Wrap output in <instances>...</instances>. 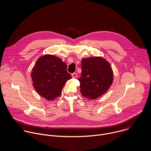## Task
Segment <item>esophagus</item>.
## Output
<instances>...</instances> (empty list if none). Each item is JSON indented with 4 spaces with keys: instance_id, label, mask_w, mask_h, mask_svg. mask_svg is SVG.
Masks as SVG:
<instances>
[{
    "instance_id": "esophagus-1",
    "label": "esophagus",
    "mask_w": 151,
    "mask_h": 151,
    "mask_svg": "<svg viewBox=\"0 0 151 151\" xmlns=\"http://www.w3.org/2000/svg\"><path fill=\"white\" fill-rule=\"evenodd\" d=\"M71 77H72L73 78H76V77H77V74L76 73H73V74H71Z\"/></svg>"
}]
</instances>
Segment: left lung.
<instances>
[{
  "label": "left lung",
  "mask_w": 151,
  "mask_h": 151,
  "mask_svg": "<svg viewBox=\"0 0 151 151\" xmlns=\"http://www.w3.org/2000/svg\"><path fill=\"white\" fill-rule=\"evenodd\" d=\"M80 92L83 96L94 100L101 96L113 81L110 64L101 57L84 58L81 61Z\"/></svg>",
  "instance_id": "left-lung-1"
}]
</instances>
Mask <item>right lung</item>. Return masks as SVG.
Segmentation results:
<instances>
[{"mask_svg":"<svg viewBox=\"0 0 151 151\" xmlns=\"http://www.w3.org/2000/svg\"><path fill=\"white\" fill-rule=\"evenodd\" d=\"M67 69L66 64L54 55L45 54L39 57L31 73L36 91L48 101L54 100L61 95L67 80L71 78Z\"/></svg>","mask_w":151,"mask_h":151,"instance_id":"add662e5","label":"right lung"}]
</instances>
